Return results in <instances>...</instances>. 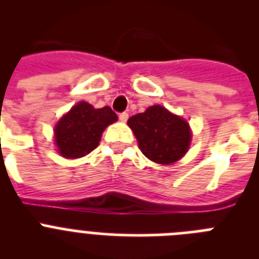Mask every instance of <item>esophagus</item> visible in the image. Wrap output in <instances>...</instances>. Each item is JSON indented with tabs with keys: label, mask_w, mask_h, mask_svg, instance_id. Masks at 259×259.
<instances>
[{
	"label": "esophagus",
	"mask_w": 259,
	"mask_h": 259,
	"mask_svg": "<svg viewBox=\"0 0 259 259\" xmlns=\"http://www.w3.org/2000/svg\"><path fill=\"white\" fill-rule=\"evenodd\" d=\"M127 119H128V113H120V114H119V120H120L122 123L127 122Z\"/></svg>",
	"instance_id": "obj_1"
}]
</instances>
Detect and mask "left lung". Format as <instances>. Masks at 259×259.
I'll use <instances>...</instances> for the list:
<instances>
[{"instance_id":"left-lung-1","label":"left lung","mask_w":259,"mask_h":259,"mask_svg":"<svg viewBox=\"0 0 259 259\" xmlns=\"http://www.w3.org/2000/svg\"><path fill=\"white\" fill-rule=\"evenodd\" d=\"M127 124L143 154L155 163L171 164L188 152L192 140L189 123L161 105L131 116Z\"/></svg>"}]
</instances>
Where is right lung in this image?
I'll list each match as a JSON object with an SVG mask.
<instances>
[{
    "mask_svg": "<svg viewBox=\"0 0 259 259\" xmlns=\"http://www.w3.org/2000/svg\"><path fill=\"white\" fill-rule=\"evenodd\" d=\"M116 120L118 115L109 106L95 109L88 102H79L54 128L57 150L68 159L84 157L97 148L105 128Z\"/></svg>",
    "mask_w": 259,
    "mask_h": 259,
    "instance_id": "1",
    "label": "right lung"
}]
</instances>
